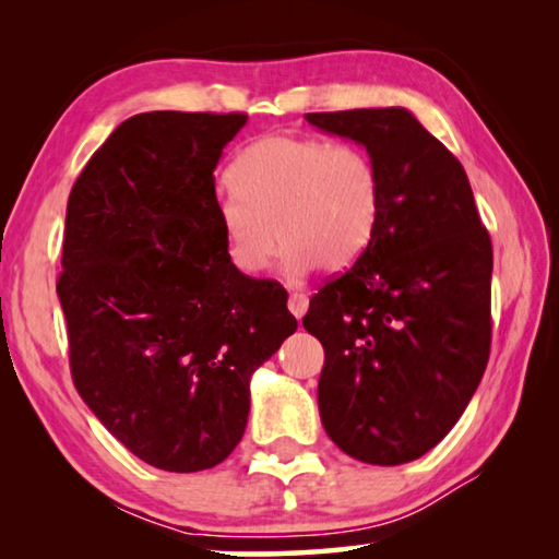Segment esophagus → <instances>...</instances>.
Returning <instances> with one entry per match:
<instances>
[{
	"label": "esophagus",
	"instance_id": "34e87169",
	"mask_svg": "<svg viewBox=\"0 0 559 559\" xmlns=\"http://www.w3.org/2000/svg\"><path fill=\"white\" fill-rule=\"evenodd\" d=\"M288 310L293 316H296L298 320L306 316V310H308V296L306 293H298V290H293L290 293V298H288Z\"/></svg>",
	"mask_w": 559,
	"mask_h": 559
}]
</instances>
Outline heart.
<instances>
[{
  "label": "heart",
  "instance_id": "obj_1",
  "mask_svg": "<svg viewBox=\"0 0 559 559\" xmlns=\"http://www.w3.org/2000/svg\"><path fill=\"white\" fill-rule=\"evenodd\" d=\"M229 182L219 224L231 263L249 276L269 266L281 241L288 278L353 266L380 219V173L353 143L261 138L234 159Z\"/></svg>",
  "mask_w": 559,
  "mask_h": 559
}]
</instances>
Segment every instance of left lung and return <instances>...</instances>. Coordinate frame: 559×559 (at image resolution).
I'll return each mask as SVG.
<instances>
[{
  "mask_svg": "<svg viewBox=\"0 0 559 559\" xmlns=\"http://www.w3.org/2000/svg\"><path fill=\"white\" fill-rule=\"evenodd\" d=\"M374 159L382 206L355 266L310 298L320 419L347 456L400 466L447 437L490 353L493 249L456 157L406 108L308 112Z\"/></svg>",
  "mask_w": 559,
  "mask_h": 559,
  "instance_id": "left-lung-1",
  "label": "left lung"
}]
</instances>
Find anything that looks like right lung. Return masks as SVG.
Wrapping results in <instances>:
<instances>
[{
	"mask_svg": "<svg viewBox=\"0 0 559 559\" xmlns=\"http://www.w3.org/2000/svg\"><path fill=\"white\" fill-rule=\"evenodd\" d=\"M243 112L153 110L110 132L66 206L59 293L81 400L163 471L222 463L253 372L296 333L288 293L243 276L214 192Z\"/></svg>",
	"mask_w": 559,
	"mask_h": 559,
	"instance_id": "add662e5",
	"label": "right lung"
}]
</instances>
